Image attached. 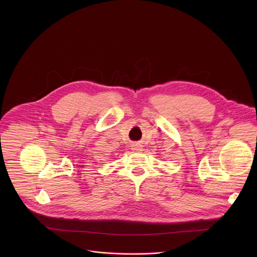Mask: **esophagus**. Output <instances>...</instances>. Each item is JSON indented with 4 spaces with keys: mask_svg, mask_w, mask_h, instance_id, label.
Wrapping results in <instances>:
<instances>
[{
    "mask_svg": "<svg viewBox=\"0 0 257 257\" xmlns=\"http://www.w3.org/2000/svg\"><path fill=\"white\" fill-rule=\"evenodd\" d=\"M132 150H133V152H142V146L139 144H133Z\"/></svg>",
    "mask_w": 257,
    "mask_h": 257,
    "instance_id": "34e87169",
    "label": "esophagus"
}]
</instances>
